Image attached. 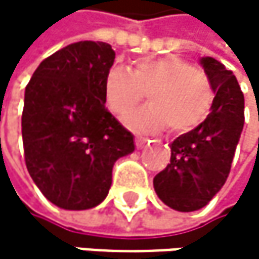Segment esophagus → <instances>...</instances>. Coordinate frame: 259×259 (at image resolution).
<instances>
[{
	"label": "esophagus",
	"mask_w": 259,
	"mask_h": 259,
	"mask_svg": "<svg viewBox=\"0 0 259 259\" xmlns=\"http://www.w3.org/2000/svg\"><path fill=\"white\" fill-rule=\"evenodd\" d=\"M135 144H137L138 149H143V147H146V146L149 144V140H146V138H143V137H137V138H135Z\"/></svg>",
	"instance_id": "34e87169"
}]
</instances>
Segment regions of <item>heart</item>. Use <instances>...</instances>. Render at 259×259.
Returning <instances> with one entry per match:
<instances>
[{
  "instance_id": "b5f03b06",
  "label": "heart",
  "mask_w": 259,
  "mask_h": 259,
  "mask_svg": "<svg viewBox=\"0 0 259 259\" xmlns=\"http://www.w3.org/2000/svg\"><path fill=\"white\" fill-rule=\"evenodd\" d=\"M146 92L151 104L124 119L127 127L143 134H158L167 125L176 134L191 131L203 122L213 102L208 77L179 57L143 59L134 71L121 65L108 68L104 96L115 115L134 110Z\"/></svg>"
}]
</instances>
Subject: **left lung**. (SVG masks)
Returning a JSON list of instances; mask_svg holds the SVG:
<instances>
[{
	"label": "left lung",
	"mask_w": 259,
	"mask_h": 259,
	"mask_svg": "<svg viewBox=\"0 0 259 259\" xmlns=\"http://www.w3.org/2000/svg\"><path fill=\"white\" fill-rule=\"evenodd\" d=\"M199 63L214 93L211 112L169 144L171 163L154 177L158 199L182 213L200 210L221 191L244 127V95L235 74L213 57Z\"/></svg>",
	"instance_id": "obj_1"
}]
</instances>
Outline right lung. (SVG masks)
I'll return each instance as SVG.
<instances>
[{
    "mask_svg": "<svg viewBox=\"0 0 259 259\" xmlns=\"http://www.w3.org/2000/svg\"><path fill=\"white\" fill-rule=\"evenodd\" d=\"M115 51L104 41L71 43L45 59L24 92L21 134L27 171L63 210L98 206L134 135L107 112L104 79Z\"/></svg>",
    "mask_w": 259,
    "mask_h": 259,
    "instance_id": "add662e5",
    "label": "right lung"
}]
</instances>
